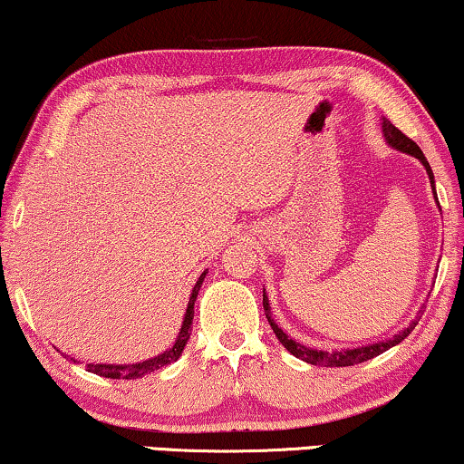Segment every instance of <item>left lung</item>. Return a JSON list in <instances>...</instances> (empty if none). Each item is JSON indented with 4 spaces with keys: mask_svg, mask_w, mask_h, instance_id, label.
<instances>
[{
    "mask_svg": "<svg viewBox=\"0 0 464 464\" xmlns=\"http://www.w3.org/2000/svg\"><path fill=\"white\" fill-rule=\"evenodd\" d=\"M381 131L382 136H385V142L387 146H392V149L400 150V152H406L411 154V157L419 159L422 167H425L427 176H429V182H431V190H433V197L438 200V192H435V179H433V171H431V165H429V160L425 159V154L422 150L416 146V142H412L411 138H406L404 133H401L398 127H395L392 121L382 117L381 119ZM440 205V203H438ZM264 310H266V318L270 322L274 334H276L278 341L282 345H285L288 352H291L295 358L307 362V364H314V366H326V368H337V366H353V364H362V362L374 358V355H381L382 352H387L389 347L398 345L404 341L408 334L414 331V326L419 324L422 312H425V307H420L419 314H416V318L411 320V324L401 328L393 334V337L389 339H382L377 341V343H368V345H360V347H347V349H333V352H326V349H315L310 345H304L299 343V341H295L293 337H288V334L282 331V328L274 322L272 318V307H270V299H267V295L264 291Z\"/></svg>",
    "mask_w": 464,
    "mask_h": 464,
    "instance_id": "obj_1",
    "label": "left lung"
}]
</instances>
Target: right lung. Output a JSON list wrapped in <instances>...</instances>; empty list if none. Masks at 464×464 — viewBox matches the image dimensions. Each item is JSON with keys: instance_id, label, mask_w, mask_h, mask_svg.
<instances>
[{"instance_id": "obj_1", "label": "right lung", "mask_w": 464, "mask_h": 464, "mask_svg": "<svg viewBox=\"0 0 464 464\" xmlns=\"http://www.w3.org/2000/svg\"><path fill=\"white\" fill-rule=\"evenodd\" d=\"M205 276H207V270L200 274L197 285H194V288H192L190 299H188L182 328H179L176 343H173L169 349H165L163 353L154 355V358H149L144 362H136V364H87V371L98 374V377H104V379H140V377H144V374H150L154 371H159V368L169 366V364H173V362H178V358L182 355L184 347L188 343V339H190L192 318H194V301H197V297H198L200 285H203ZM64 358H69V355H64ZM69 360H72L77 364L75 358H69Z\"/></svg>"}]
</instances>
